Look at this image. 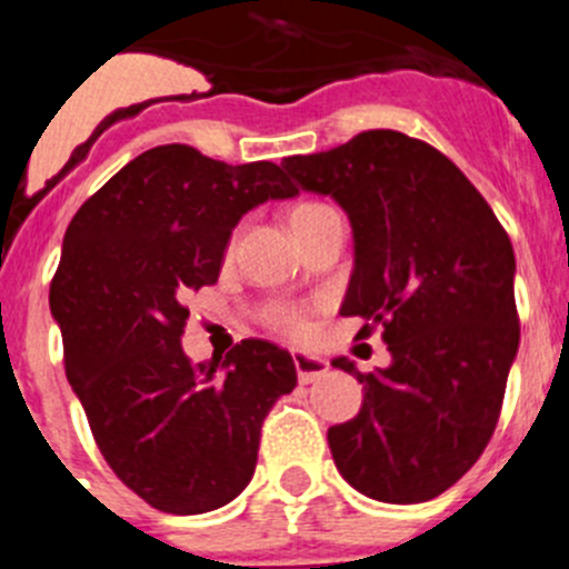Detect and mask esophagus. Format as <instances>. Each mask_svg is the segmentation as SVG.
Returning <instances> with one entry per match:
<instances>
[{"label":"esophagus","mask_w":569,"mask_h":569,"mask_svg":"<svg viewBox=\"0 0 569 569\" xmlns=\"http://www.w3.org/2000/svg\"><path fill=\"white\" fill-rule=\"evenodd\" d=\"M293 365L301 385H313V381H319L321 376L328 373V361L319 359V356L305 353V350H293Z\"/></svg>","instance_id":"1"}]
</instances>
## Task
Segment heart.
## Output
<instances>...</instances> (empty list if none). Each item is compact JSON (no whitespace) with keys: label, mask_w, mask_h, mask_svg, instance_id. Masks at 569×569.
Segmentation results:
<instances>
[{"label":"heart","mask_w":569,"mask_h":569,"mask_svg":"<svg viewBox=\"0 0 569 569\" xmlns=\"http://www.w3.org/2000/svg\"><path fill=\"white\" fill-rule=\"evenodd\" d=\"M321 208H325V204H316V202L296 204V208L290 210V222H296V219H301V216L316 213V210H321ZM268 319H270V325H273V328L284 330V333L299 336V333H305V330H308V321H305V316H301L299 310H293V308H276V310H270Z\"/></svg>","instance_id":"obj_1"}]
</instances>
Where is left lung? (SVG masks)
Segmentation results:
<instances>
[{
	"label": "left lung",
	"instance_id": "8db88e82",
	"mask_svg": "<svg viewBox=\"0 0 569 569\" xmlns=\"http://www.w3.org/2000/svg\"><path fill=\"white\" fill-rule=\"evenodd\" d=\"M301 190L330 196L353 230L341 316L385 328L390 365L359 373L361 410L328 430L350 487L387 505L430 501L485 453L519 353L516 256L485 196L445 153L399 130L288 156Z\"/></svg>",
	"mask_w": 569,
	"mask_h": 569
}]
</instances>
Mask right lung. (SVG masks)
I'll use <instances>...</instances> for the list:
<instances>
[{
  "label": "right lung",
  "mask_w": 569,
  "mask_h": 569,
  "mask_svg": "<svg viewBox=\"0 0 569 569\" xmlns=\"http://www.w3.org/2000/svg\"><path fill=\"white\" fill-rule=\"evenodd\" d=\"M299 190L279 164L159 144L79 208L50 284L64 373L110 470L150 507L193 516L250 485L261 421L296 387L293 356L244 339L190 365L184 296L213 284L241 216Z\"/></svg>",
  "instance_id": "right-lung-1"
}]
</instances>
